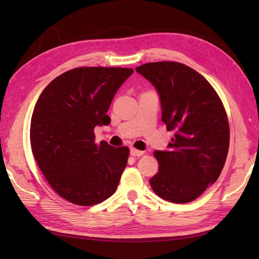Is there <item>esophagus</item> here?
<instances>
[{
	"label": "esophagus",
	"mask_w": 259,
	"mask_h": 259,
	"mask_svg": "<svg viewBox=\"0 0 259 259\" xmlns=\"http://www.w3.org/2000/svg\"><path fill=\"white\" fill-rule=\"evenodd\" d=\"M144 151H141V150H137V149H135V148H131L130 149V155L131 156H134V157H141L142 155H144Z\"/></svg>",
	"instance_id": "esophagus-1"
}]
</instances>
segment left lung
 Instances as JSON below:
<instances>
[{
	"label": "left lung",
	"instance_id": "obj_1",
	"mask_svg": "<svg viewBox=\"0 0 259 259\" xmlns=\"http://www.w3.org/2000/svg\"><path fill=\"white\" fill-rule=\"evenodd\" d=\"M136 71L155 87L161 120L175 136L167 150L155 151L158 172L149 180L162 199L195 200L221 175L229 148V124L223 102L210 83L187 65L153 62Z\"/></svg>",
	"mask_w": 259,
	"mask_h": 259
}]
</instances>
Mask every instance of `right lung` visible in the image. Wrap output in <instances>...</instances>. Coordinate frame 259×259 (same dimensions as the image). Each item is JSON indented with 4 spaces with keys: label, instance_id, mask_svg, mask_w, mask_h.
<instances>
[{
    "label": "right lung",
    "instance_id": "obj_1",
    "mask_svg": "<svg viewBox=\"0 0 259 259\" xmlns=\"http://www.w3.org/2000/svg\"><path fill=\"white\" fill-rule=\"evenodd\" d=\"M134 69L85 67L59 75L42 91L31 119L33 156L54 191L75 205L111 197L128 160L126 147L95 142L109 124L112 99Z\"/></svg>",
    "mask_w": 259,
    "mask_h": 259
}]
</instances>
